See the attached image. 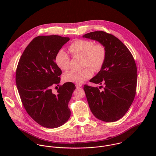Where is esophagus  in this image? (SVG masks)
I'll return each mask as SVG.
<instances>
[{
  "label": "esophagus",
  "instance_id": "esophagus-1",
  "mask_svg": "<svg viewBox=\"0 0 156 156\" xmlns=\"http://www.w3.org/2000/svg\"><path fill=\"white\" fill-rule=\"evenodd\" d=\"M81 87H82V85H81L80 83H76V87L77 88H80Z\"/></svg>",
  "mask_w": 156,
  "mask_h": 156
}]
</instances>
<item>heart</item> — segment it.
<instances>
[{"label":"heart","mask_w":156,"mask_h":156,"mask_svg":"<svg viewBox=\"0 0 156 156\" xmlns=\"http://www.w3.org/2000/svg\"><path fill=\"white\" fill-rule=\"evenodd\" d=\"M68 48L73 56L83 57V66L88 67L66 73L63 76L66 82L82 83L92 76L91 67L96 71H99L106 62L108 50L105 45L102 43L95 44L92 40L78 39L69 45ZM55 61L57 67L61 70L67 71L69 68L70 57L64 50L60 49L57 51Z\"/></svg>","instance_id":"heart-1"}]
</instances>
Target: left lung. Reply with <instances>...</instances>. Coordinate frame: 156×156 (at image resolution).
Here are the masks:
<instances>
[{"instance_id": "8db88e82", "label": "left lung", "mask_w": 156, "mask_h": 156, "mask_svg": "<svg viewBox=\"0 0 156 156\" xmlns=\"http://www.w3.org/2000/svg\"><path fill=\"white\" fill-rule=\"evenodd\" d=\"M84 38L105 45L108 50L106 62L90 82L103 85L97 87L85 85L89 108L98 119L114 122L121 119L132 105L136 92L137 67L128 48L118 38L104 31L87 34Z\"/></svg>"}]
</instances>
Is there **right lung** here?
Wrapping results in <instances>:
<instances>
[{"instance_id":"1","label":"right lung","mask_w":156,"mask_h":156,"mask_svg":"<svg viewBox=\"0 0 156 156\" xmlns=\"http://www.w3.org/2000/svg\"><path fill=\"white\" fill-rule=\"evenodd\" d=\"M68 37L38 36L26 47L20 58L16 82L23 105L29 115L40 126L49 129L66 123L71 115L68 103L76 89L72 82L59 85L56 94L51 87L61 80L62 71L55 58Z\"/></svg>"}]
</instances>
